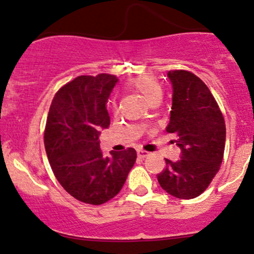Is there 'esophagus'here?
I'll list each match as a JSON object with an SVG mask.
<instances>
[{"mask_svg":"<svg viewBox=\"0 0 254 254\" xmlns=\"http://www.w3.org/2000/svg\"><path fill=\"white\" fill-rule=\"evenodd\" d=\"M150 155V152H147V151H145V150H137V156L139 157H141V159H144V157H146V156H149Z\"/></svg>","mask_w":254,"mask_h":254,"instance_id":"obj_1","label":"esophagus"}]
</instances>
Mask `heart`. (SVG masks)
Listing matches in <instances>:
<instances>
[{
    "instance_id": "b5f03b06",
    "label": "heart",
    "mask_w": 254,
    "mask_h": 254,
    "mask_svg": "<svg viewBox=\"0 0 254 254\" xmlns=\"http://www.w3.org/2000/svg\"><path fill=\"white\" fill-rule=\"evenodd\" d=\"M129 85L134 90L139 92L147 102L151 104L155 100H160L162 97V85L159 80L152 75H137L129 80ZM114 107V102H110Z\"/></svg>"
}]
</instances>
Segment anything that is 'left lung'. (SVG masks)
Here are the masks:
<instances>
[{"label":"left lung","instance_id":"8db88e82","mask_svg":"<svg viewBox=\"0 0 254 254\" xmlns=\"http://www.w3.org/2000/svg\"><path fill=\"white\" fill-rule=\"evenodd\" d=\"M174 95L166 131L176 134L181 149L176 162L165 159L160 186L177 198H195L220 170L226 142L222 112L207 85L189 70H170Z\"/></svg>","mask_w":254,"mask_h":254}]
</instances>
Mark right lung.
<instances>
[{
  "label": "right lung",
  "instance_id": "right-lung-1",
  "mask_svg": "<svg viewBox=\"0 0 254 254\" xmlns=\"http://www.w3.org/2000/svg\"><path fill=\"white\" fill-rule=\"evenodd\" d=\"M118 82L112 74L79 75L54 95L44 129V147L52 171L62 187L89 205H102L119 193L134 166L132 147L105 156L99 130L110 118L107 102Z\"/></svg>",
  "mask_w": 254,
  "mask_h": 254
}]
</instances>
